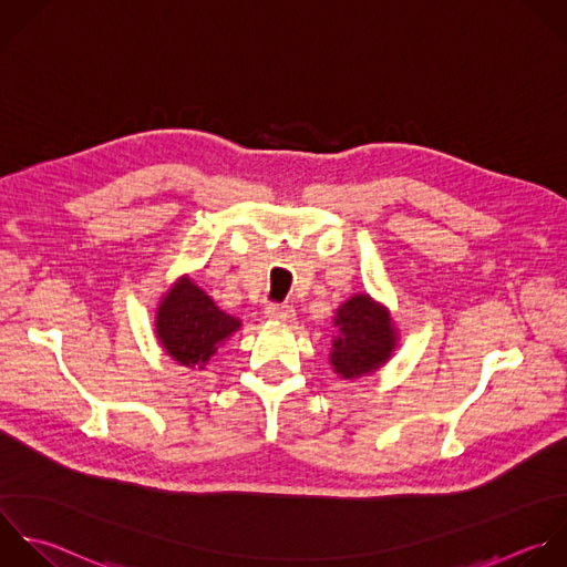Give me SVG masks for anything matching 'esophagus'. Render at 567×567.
<instances>
[{"instance_id": "esophagus-1", "label": "esophagus", "mask_w": 567, "mask_h": 567, "mask_svg": "<svg viewBox=\"0 0 567 567\" xmlns=\"http://www.w3.org/2000/svg\"><path fill=\"white\" fill-rule=\"evenodd\" d=\"M265 316H267L269 320L289 322V320H293L296 309H293L291 305H287V302H271V305L265 309Z\"/></svg>"}]
</instances>
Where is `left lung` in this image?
Returning <instances> with one entry per match:
<instances>
[{
	"label": "left lung",
	"mask_w": 567,
	"mask_h": 567,
	"mask_svg": "<svg viewBox=\"0 0 567 567\" xmlns=\"http://www.w3.org/2000/svg\"><path fill=\"white\" fill-rule=\"evenodd\" d=\"M331 364L347 380L362 378L382 367L395 349V331L389 313L369 296H353L336 316Z\"/></svg>",
	"instance_id": "obj_1"
}]
</instances>
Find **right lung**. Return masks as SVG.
<instances>
[{"label": "right lung", "instance_id": "right-lung-1", "mask_svg": "<svg viewBox=\"0 0 567 567\" xmlns=\"http://www.w3.org/2000/svg\"><path fill=\"white\" fill-rule=\"evenodd\" d=\"M240 327L223 313L189 278H181L156 313V336L178 364L203 369L218 347Z\"/></svg>", "mask_w": 567, "mask_h": 567}]
</instances>
